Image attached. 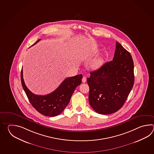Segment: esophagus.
Segmentation results:
<instances>
[{
    "label": "esophagus",
    "instance_id": "obj_1",
    "mask_svg": "<svg viewBox=\"0 0 154 154\" xmlns=\"http://www.w3.org/2000/svg\"><path fill=\"white\" fill-rule=\"evenodd\" d=\"M82 82H84V83H85V82H86V78L85 76H84V77L82 78Z\"/></svg>",
    "mask_w": 154,
    "mask_h": 154
}]
</instances>
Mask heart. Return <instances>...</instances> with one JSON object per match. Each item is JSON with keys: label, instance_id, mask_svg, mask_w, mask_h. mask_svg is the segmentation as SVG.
I'll return each mask as SVG.
<instances>
[{"label": "heart", "instance_id": "obj_1", "mask_svg": "<svg viewBox=\"0 0 154 154\" xmlns=\"http://www.w3.org/2000/svg\"><path fill=\"white\" fill-rule=\"evenodd\" d=\"M103 58L101 57H100L92 61L90 66L92 69L96 70V69H99L103 65Z\"/></svg>", "mask_w": 154, "mask_h": 154}]
</instances>
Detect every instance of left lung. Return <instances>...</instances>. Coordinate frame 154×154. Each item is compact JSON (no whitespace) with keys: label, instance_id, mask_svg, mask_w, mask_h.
Segmentation results:
<instances>
[{"label":"left lung","instance_id":"1","mask_svg":"<svg viewBox=\"0 0 154 154\" xmlns=\"http://www.w3.org/2000/svg\"><path fill=\"white\" fill-rule=\"evenodd\" d=\"M113 60L90 72L88 101L97 113L109 115L124 105L134 85V63L130 53L116 42Z\"/></svg>","mask_w":154,"mask_h":154}]
</instances>
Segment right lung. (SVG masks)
<instances>
[{"label":"right lung","mask_w":154,"mask_h":154,"mask_svg":"<svg viewBox=\"0 0 154 154\" xmlns=\"http://www.w3.org/2000/svg\"><path fill=\"white\" fill-rule=\"evenodd\" d=\"M37 41L32 46L36 44ZM23 69L21 72V84L29 102L33 107L42 115L54 117L60 114L69 103L76 88L80 85L82 75L66 78L58 88L52 93L46 95H37L33 94L26 87L24 82Z\"/></svg>","instance_id":"right-lung-1"}]
</instances>
